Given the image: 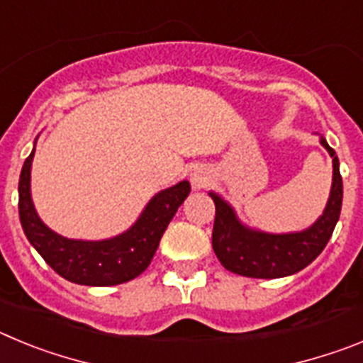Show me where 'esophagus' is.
Masks as SVG:
<instances>
[{
	"instance_id": "obj_1",
	"label": "esophagus",
	"mask_w": 363,
	"mask_h": 363,
	"mask_svg": "<svg viewBox=\"0 0 363 363\" xmlns=\"http://www.w3.org/2000/svg\"><path fill=\"white\" fill-rule=\"evenodd\" d=\"M209 182H211V176L205 167H196V169L191 172V185L194 191H200V189H203L205 185L209 184Z\"/></svg>"
}]
</instances>
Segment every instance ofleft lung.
Listing matches in <instances>:
<instances>
[{"mask_svg":"<svg viewBox=\"0 0 363 363\" xmlns=\"http://www.w3.org/2000/svg\"><path fill=\"white\" fill-rule=\"evenodd\" d=\"M320 143L333 158V184L322 216L313 225L296 233H265L245 225L233 205L211 191L216 205L213 229V249L227 271L247 278H284L306 269L318 258L331 238L342 211L344 185L340 162L325 138Z\"/></svg>","mask_w":363,"mask_h":363,"instance_id":"obj_1","label":"left lung"}]
</instances>
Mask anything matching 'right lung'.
<instances>
[{
	"mask_svg": "<svg viewBox=\"0 0 363 363\" xmlns=\"http://www.w3.org/2000/svg\"><path fill=\"white\" fill-rule=\"evenodd\" d=\"M38 140V138H36ZM36 142L19 174V221L30 245L65 280L91 287L125 284L140 277L178 207L191 192L187 179L154 194L133 225L107 240H72L54 233L38 216L30 194V169Z\"/></svg>",
	"mask_w": 363,
	"mask_h": 363,
	"instance_id": "1",
	"label": "right lung"
}]
</instances>
